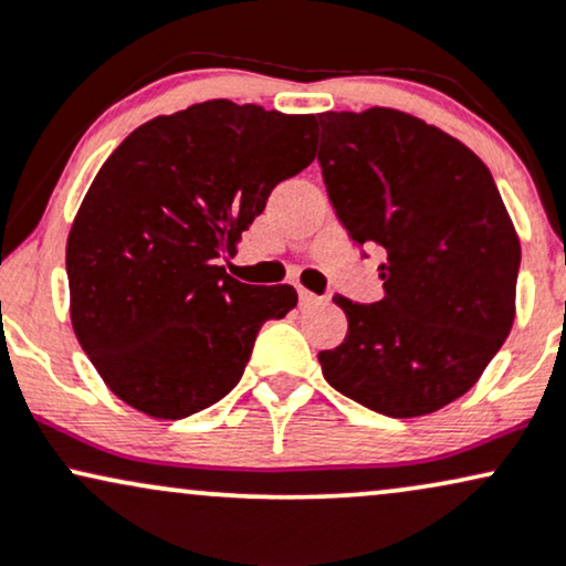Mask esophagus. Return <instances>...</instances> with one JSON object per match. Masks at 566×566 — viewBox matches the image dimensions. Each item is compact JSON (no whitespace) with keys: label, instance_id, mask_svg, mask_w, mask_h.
I'll return each mask as SVG.
<instances>
[{"label":"esophagus","instance_id":"34e87169","mask_svg":"<svg viewBox=\"0 0 566 566\" xmlns=\"http://www.w3.org/2000/svg\"><path fill=\"white\" fill-rule=\"evenodd\" d=\"M298 302H302V307H312V304H321V302H325V298L312 294V291H307V289H298Z\"/></svg>","mask_w":566,"mask_h":566}]
</instances>
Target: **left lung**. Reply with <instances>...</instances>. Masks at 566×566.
<instances>
[{"instance_id":"1","label":"left lung","mask_w":566,"mask_h":566,"mask_svg":"<svg viewBox=\"0 0 566 566\" xmlns=\"http://www.w3.org/2000/svg\"><path fill=\"white\" fill-rule=\"evenodd\" d=\"M325 188L357 245H381L384 298L334 296L347 338L325 381L389 418L434 413L480 381L516 317L522 245L488 166L410 113L317 116Z\"/></svg>"}]
</instances>
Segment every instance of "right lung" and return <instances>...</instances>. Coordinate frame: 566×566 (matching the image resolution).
<instances>
[{"instance_id":"obj_1","label":"right lung","mask_w":566,"mask_h":566,"mask_svg":"<svg viewBox=\"0 0 566 566\" xmlns=\"http://www.w3.org/2000/svg\"><path fill=\"white\" fill-rule=\"evenodd\" d=\"M315 116L206 99L137 126L99 166L65 245L71 325L118 400L177 421L241 381L294 285L219 264L283 179L315 158Z\"/></svg>"}]
</instances>
